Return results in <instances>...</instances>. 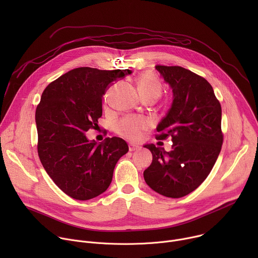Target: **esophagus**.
<instances>
[{"label": "esophagus", "mask_w": 258, "mask_h": 258, "mask_svg": "<svg viewBox=\"0 0 258 258\" xmlns=\"http://www.w3.org/2000/svg\"><path fill=\"white\" fill-rule=\"evenodd\" d=\"M130 146V151H138V150H140V148L141 147L140 146H138V145H135V144H130L128 145Z\"/></svg>", "instance_id": "obj_1"}]
</instances>
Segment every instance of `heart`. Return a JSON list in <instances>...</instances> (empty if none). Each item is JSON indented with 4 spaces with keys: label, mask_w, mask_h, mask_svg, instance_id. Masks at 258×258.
<instances>
[{
    "label": "heart",
    "mask_w": 258,
    "mask_h": 258,
    "mask_svg": "<svg viewBox=\"0 0 258 258\" xmlns=\"http://www.w3.org/2000/svg\"><path fill=\"white\" fill-rule=\"evenodd\" d=\"M138 88L142 99L147 97L158 98L161 94L160 83L150 75H143L138 79ZM107 98V96H106ZM150 126V121L144 117H125L116 125L115 131L130 140H139L142 133Z\"/></svg>",
    "instance_id": "obj_1"
}]
</instances>
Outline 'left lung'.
<instances>
[{
    "label": "left lung",
    "mask_w": 258,
    "mask_h": 258,
    "mask_svg": "<svg viewBox=\"0 0 258 258\" xmlns=\"http://www.w3.org/2000/svg\"><path fill=\"white\" fill-rule=\"evenodd\" d=\"M172 90L171 107L156 130L157 139L171 137V151L154 144L144 171L147 185L160 195L180 198L196 190L211 171L223 145L222 107L211 85L179 66H155Z\"/></svg>",
    "instance_id": "left-lung-1"
}]
</instances>
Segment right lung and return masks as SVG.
Masks as SVG:
<instances>
[{"label": "right lung", "instance_id": "right-lung-1", "mask_svg": "<svg viewBox=\"0 0 258 258\" xmlns=\"http://www.w3.org/2000/svg\"><path fill=\"white\" fill-rule=\"evenodd\" d=\"M130 69H72L51 83L36 107L38 152L47 173L68 196L89 200L110 186L114 167L128 146L120 138L90 141L86 133L102 116V98Z\"/></svg>", "mask_w": 258, "mask_h": 258}]
</instances>
